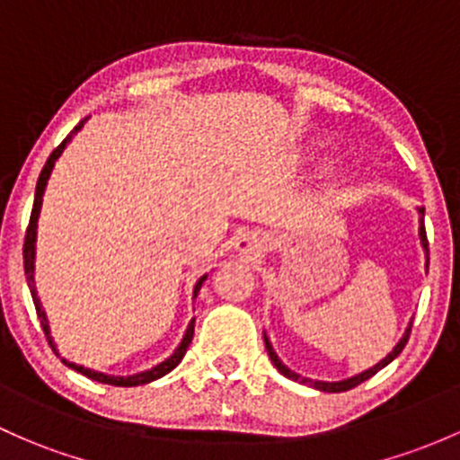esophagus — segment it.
<instances>
[{
  "mask_svg": "<svg viewBox=\"0 0 460 460\" xmlns=\"http://www.w3.org/2000/svg\"><path fill=\"white\" fill-rule=\"evenodd\" d=\"M236 250L248 259H259L265 252V239L261 234H243L236 241Z\"/></svg>",
  "mask_w": 460,
  "mask_h": 460,
  "instance_id": "34e87169",
  "label": "esophagus"
}]
</instances>
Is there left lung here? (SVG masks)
Masks as SVG:
<instances>
[{"label":"left lung","instance_id":"left-lung-1","mask_svg":"<svg viewBox=\"0 0 460 460\" xmlns=\"http://www.w3.org/2000/svg\"><path fill=\"white\" fill-rule=\"evenodd\" d=\"M417 212H419V239H421V248H423V252H426V270H428V263H429V256H428V236H426V226H423V215H426V208H417ZM410 329H412V320H410V323H408V329L403 331L402 340H399V342L394 344V349L390 350V353L386 355V358L382 359V362H377V364H375V367L362 370V373L353 375V377L342 379V382H318V379L300 377L298 373H294V370L288 368L283 362H280L279 355H276L274 347H271L270 338H268V335H265V333H263V340H265V349H268L271 364H274V367L279 368V373H283L285 377L294 379V382H298V384H307V386L315 388V390H323V393H344V390H350V388L358 386V384L367 382V379L373 377V375L377 373V370H382L384 367H388V364L393 362V359L397 358L399 353H402L403 347H406V342H408V338H410Z\"/></svg>","mask_w":460,"mask_h":460}]
</instances>
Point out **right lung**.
I'll return each instance as SVG.
<instances>
[{
  "label": "right lung",
  "mask_w": 460,
  "mask_h": 460,
  "mask_svg": "<svg viewBox=\"0 0 460 460\" xmlns=\"http://www.w3.org/2000/svg\"><path fill=\"white\" fill-rule=\"evenodd\" d=\"M85 122H87V118H85V120L78 122V125L70 131V136H67L66 140H63L61 145H58L57 149L50 153V157H48L46 166H43L41 175H39L37 190H34V206H32V215H31V226H28L26 243H23V270H26V280H28V288H31V294H32V300H34V309H37L39 320H41L43 333H46L48 342H50V347H52V350L57 355H58V350H57V344H54V340H52V335H50V323H48L46 309H43L41 298H39V294H37V283H34V261H37V228H39V215H41L43 195H46V186H48V180H50L52 171H54V164H57V160L63 155L66 146L70 145L72 137L83 129V125H85ZM206 279H208V274H204L199 280H197L195 289H192V298H197V294H199L201 285H204ZM192 333H195V318H192L190 323H189L184 338H181L180 347L172 350V355H169V358H166L164 362L157 364V367H153L149 370H142V373H136V375H107V373H98V370L85 368V367H81V364L67 362V359H63L61 355H58V358H61V362L66 364V367L74 368V370H76V373L85 375V377H90V379H93V382H98V384H110V386H122V388L142 386V384H151V382H155V379L164 377L166 373H171V370L181 362V358H184V355H186V349H189V344L192 342Z\"/></svg>",
  "instance_id": "add662e5"
}]
</instances>
